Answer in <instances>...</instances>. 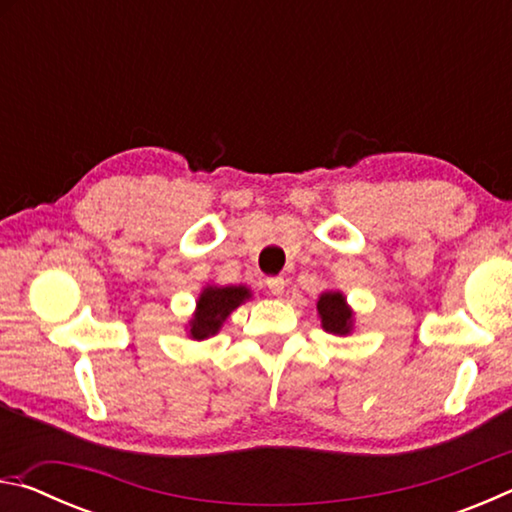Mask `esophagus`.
Instances as JSON below:
<instances>
[{"mask_svg":"<svg viewBox=\"0 0 512 512\" xmlns=\"http://www.w3.org/2000/svg\"><path fill=\"white\" fill-rule=\"evenodd\" d=\"M284 287H287V282H284L282 277H268V280H266V289H268V293H271V296H275V298L282 296Z\"/></svg>","mask_w":512,"mask_h":512,"instance_id":"34e87169","label":"esophagus"}]
</instances>
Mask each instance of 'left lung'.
<instances>
[{
  "instance_id": "obj_1",
  "label": "left lung",
  "mask_w": 512,
  "mask_h": 512,
  "mask_svg": "<svg viewBox=\"0 0 512 512\" xmlns=\"http://www.w3.org/2000/svg\"><path fill=\"white\" fill-rule=\"evenodd\" d=\"M320 327L334 336H350L354 332V309L339 289H327L316 302Z\"/></svg>"
}]
</instances>
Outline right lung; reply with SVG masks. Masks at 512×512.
I'll use <instances>...</instances> for the list:
<instances>
[{
  "label": "right lung",
  "mask_w": 512,
  "mask_h": 512,
  "mask_svg": "<svg viewBox=\"0 0 512 512\" xmlns=\"http://www.w3.org/2000/svg\"><path fill=\"white\" fill-rule=\"evenodd\" d=\"M253 298L246 284H205L196 298V309L189 316L185 332L192 341H205L219 334L228 316L246 300Z\"/></svg>",
  "instance_id": "obj_1"
}]
</instances>
